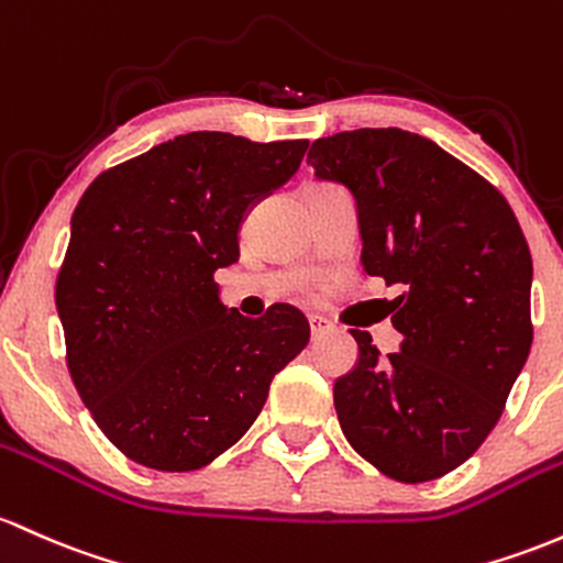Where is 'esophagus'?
Returning <instances> with one entry per match:
<instances>
[{"label": "esophagus", "mask_w": 563, "mask_h": 563, "mask_svg": "<svg viewBox=\"0 0 563 563\" xmlns=\"http://www.w3.org/2000/svg\"><path fill=\"white\" fill-rule=\"evenodd\" d=\"M310 331H312V339H320V336H323V333L331 331V323H329V320L318 318V314H312V318H310Z\"/></svg>", "instance_id": "1"}]
</instances>
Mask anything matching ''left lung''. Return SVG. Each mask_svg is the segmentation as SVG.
Listing matches in <instances>:
<instances>
[{
  "label": "left lung",
  "instance_id": "1",
  "mask_svg": "<svg viewBox=\"0 0 563 563\" xmlns=\"http://www.w3.org/2000/svg\"><path fill=\"white\" fill-rule=\"evenodd\" d=\"M307 163L357 202L363 269L400 286L398 352L352 329L357 366L333 385L357 454L404 484L441 478L486 441L532 347V253L494 184L422 135L361 128Z\"/></svg>",
  "mask_w": 563,
  "mask_h": 563
}]
</instances>
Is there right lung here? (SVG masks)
<instances>
[{"instance_id":"add662e5","label":"right lung","mask_w":563,"mask_h":563,"mask_svg":"<svg viewBox=\"0 0 563 563\" xmlns=\"http://www.w3.org/2000/svg\"><path fill=\"white\" fill-rule=\"evenodd\" d=\"M307 146L176 135L103 170L74 208L55 280L66 366L128 460L206 467L245 435L275 374L310 342L296 307L243 318L213 280L238 262L245 211L299 170Z\"/></svg>"}]
</instances>
